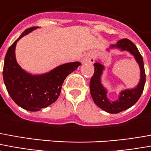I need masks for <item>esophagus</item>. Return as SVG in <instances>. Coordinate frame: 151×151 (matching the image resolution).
<instances>
[{
    "instance_id": "34e87169",
    "label": "esophagus",
    "mask_w": 151,
    "mask_h": 151,
    "mask_svg": "<svg viewBox=\"0 0 151 151\" xmlns=\"http://www.w3.org/2000/svg\"><path fill=\"white\" fill-rule=\"evenodd\" d=\"M82 62H84V63H90V64H93V62H94V58H93V55L92 53H90V54H88L85 57V58L83 59V61Z\"/></svg>"
}]
</instances>
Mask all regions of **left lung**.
Listing matches in <instances>:
<instances>
[{
	"label": "left lung",
	"instance_id": "1",
	"mask_svg": "<svg viewBox=\"0 0 151 151\" xmlns=\"http://www.w3.org/2000/svg\"><path fill=\"white\" fill-rule=\"evenodd\" d=\"M110 49H118L122 51H128L134 57L135 60L138 62L140 68V81L138 86L134 89H127L120 92L118 98L116 101H110L107 98V90L102 86L101 77L102 75L105 67L101 62H95L94 73L91 78L90 82V94L94 103L100 107L101 110H105L110 114H118L123 110L129 109L134 106L143 92L144 86L146 82V73L144 69V63L142 57L139 53L138 48L136 47L132 41L129 39L124 38L117 42V44L111 45L107 50Z\"/></svg>",
	"mask_w": 151,
	"mask_h": 151
}]
</instances>
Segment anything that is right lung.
Here are the masks:
<instances>
[{"label": "right lung", "instance_id": "obj_1", "mask_svg": "<svg viewBox=\"0 0 151 151\" xmlns=\"http://www.w3.org/2000/svg\"><path fill=\"white\" fill-rule=\"evenodd\" d=\"M37 28L24 30L9 48L3 69V79L9 96L19 106L29 111H38L55 102L65 79L81 65L78 61L65 63L40 75H33L22 69L15 56L17 42Z\"/></svg>", "mask_w": 151, "mask_h": 151}]
</instances>
